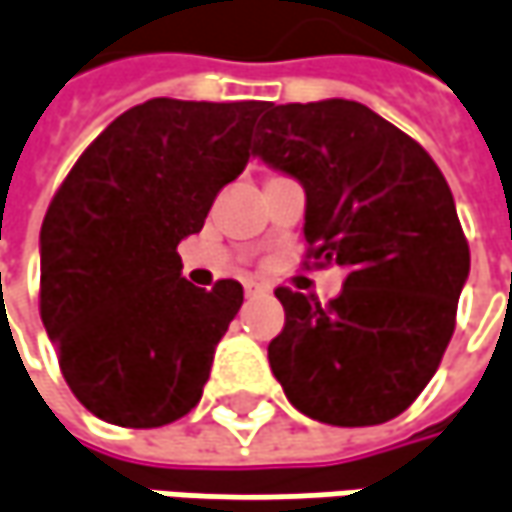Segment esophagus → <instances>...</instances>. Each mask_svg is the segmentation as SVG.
<instances>
[{
	"label": "esophagus",
	"mask_w": 512,
	"mask_h": 512,
	"mask_svg": "<svg viewBox=\"0 0 512 512\" xmlns=\"http://www.w3.org/2000/svg\"><path fill=\"white\" fill-rule=\"evenodd\" d=\"M259 294H265V288H262V285H256V282H247V285H244V296H259Z\"/></svg>",
	"instance_id": "esophagus-1"
}]
</instances>
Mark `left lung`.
<instances>
[{
  "label": "left lung",
  "mask_w": 512,
  "mask_h": 512,
  "mask_svg": "<svg viewBox=\"0 0 512 512\" xmlns=\"http://www.w3.org/2000/svg\"><path fill=\"white\" fill-rule=\"evenodd\" d=\"M256 135L253 155L305 187V259L348 270L325 305L276 288L285 328L268 345L270 369L314 421H392L441 366L470 273L447 178L421 143L354 100L270 103Z\"/></svg>",
  "instance_id": "1"
}]
</instances>
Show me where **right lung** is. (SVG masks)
Here are the masks:
<instances>
[{"instance_id": "right-lung-1", "label": "right lung", "mask_w": 512, "mask_h": 512, "mask_svg": "<svg viewBox=\"0 0 512 512\" xmlns=\"http://www.w3.org/2000/svg\"><path fill=\"white\" fill-rule=\"evenodd\" d=\"M265 103L152 97L115 117L57 187L39 230V317L68 389L100 421L155 429L201 400L244 302L195 288L178 242L253 155Z\"/></svg>"}]
</instances>
